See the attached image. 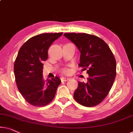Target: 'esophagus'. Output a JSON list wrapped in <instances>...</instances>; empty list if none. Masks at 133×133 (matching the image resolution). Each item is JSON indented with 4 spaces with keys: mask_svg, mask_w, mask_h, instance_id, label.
I'll list each match as a JSON object with an SVG mask.
<instances>
[{
    "mask_svg": "<svg viewBox=\"0 0 133 133\" xmlns=\"http://www.w3.org/2000/svg\"><path fill=\"white\" fill-rule=\"evenodd\" d=\"M61 81H67L69 80V78H66V77H62V78H61Z\"/></svg>",
    "mask_w": 133,
    "mask_h": 133,
    "instance_id": "34e87169",
    "label": "esophagus"
}]
</instances>
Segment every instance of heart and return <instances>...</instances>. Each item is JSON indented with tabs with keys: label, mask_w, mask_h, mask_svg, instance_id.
Segmentation results:
<instances>
[{
	"label": "heart",
	"mask_w": 133,
	"mask_h": 133,
	"mask_svg": "<svg viewBox=\"0 0 133 133\" xmlns=\"http://www.w3.org/2000/svg\"><path fill=\"white\" fill-rule=\"evenodd\" d=\"M63 72L64 73H65V74H67V73H69V72H70V70H69V69H63Z\"/></svg>",
	"instance_id": "1"
}]
</instances>
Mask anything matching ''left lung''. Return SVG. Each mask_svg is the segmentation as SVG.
<instances>
[{"label": "left lung", "instance_id": "obj_1", "mask_svg": "<svg viewBox=\"0 0 133 133\" xmlns=\"http://www.w3.org/2000/svg\"><path fill=\"white\" fill-rule=\"evenodd\" d=\"M64 36L78 47L79 66L89 75L87 83L78 82L74 98L84 106H96L106 98L114 84L116 75L114 55L108 44L95 35L69 33Z\"/></svg>", "mask_w": 133, "mask_h": 133}]
</instances>
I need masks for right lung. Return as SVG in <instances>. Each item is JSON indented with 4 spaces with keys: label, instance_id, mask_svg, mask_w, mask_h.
<instances>
[{
    "label": "right lung",
    "instance_id": "1",
    "mask_svg": "<svg viewBox=\"0 0 133 133\" xmlns=\"http://www.w3.org/2000/svg\"><path fill=\"white\" fill-rule=\"evenodd\" d=\"M63 33H42L35 36L20 48L14 63L16 84L19 92L30 104L42 107L54 99L61 83L58 77L44 80L43 61L48 59V51Z\"/></svg>",
    "mask_w": 133,
    "mask_h": 133
}]
</instances>
